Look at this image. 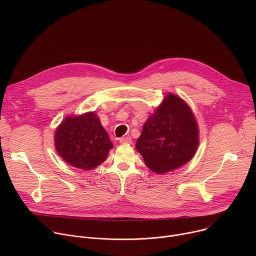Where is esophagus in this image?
Wrapping results in <instances>:
<instances>
[{"label":"esophagus","mask_w":256,"mask_h":256,"mask_svg":"<svg viewBox=\"0 0 256 256\" xmlns=\"http://www.w3.org/2000/svg\"><path fill=\"white\" fill-rule=\"evenodd\" d=\"M132 138L130 136H124L120 138V142L122 144H132Z\"/></svg>","instance_id":"esophagus-1"}]
</instances>
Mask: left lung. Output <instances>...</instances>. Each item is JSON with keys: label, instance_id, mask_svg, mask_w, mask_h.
Masks as SVG:
<instances>
[{"label": "left lung", "instance_id": "obj_1", "mask_svg": "<svg viewBox=\"0 0 256 256\" xmlns=\"http://www.w3.org/2000/svg\"><path fill=\"white\" fill-rule=\"evenodd\" d=\"M198 146V126L190 107L168 93L142 126L136 149L153 172L164 174L186 164Z\"/></svg>", "mask_w": 256, "mask_h": 256}]
</instances>
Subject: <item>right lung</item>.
Returning a JSON list of instances; mask_svg holds the SVG:
<instances>
[{
  "label": "right lung",
  "instance_id": "add662e5",
  "mask_svg": "<svg viewBox=\"0 0 256 256\" xmlns=\"http://www.w3.org/2000/svg\"><path fill=\"white\" fill-rule=\"evenodd\" d=\"M58 155L70 166L91 170L105 161L114 144L94 112L66 118L54 134Z\"/></svg>",
  "mask_w": 256,
  "mask_h": 256
}]
</instances>
